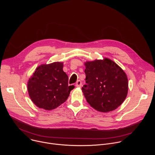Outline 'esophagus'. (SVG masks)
Segmentation results:
<instances>
[{"label":"esophagus","mask_w":155,"mask_h":155,"mask_svg":"<svg viewBox=\"0 0 155 155\" xmlns=\"http://www.w3.org/2000/svg\"><path fill=\"white\" fill-rule=\"evenodd\" d=\"M75 86L77 87H81V81L80 80H77V81L76 82Z\"/></svg>","instance_id":"obj_1"}]
</instances>
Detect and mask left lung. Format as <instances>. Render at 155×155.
<instances>
[{"mask_svg":"<svg viewBox=\"0 0 155 155\" xmlns=\"http://www.w3.org/2000/svg\"><path fill=\"white\" fill-rule=\"evenodd\" d=\"M86 83L81 90L92 107L102 112L112 111L124 101L128 80L124 72L107 58L85 63Z\"/></svg>","mask_w":155,"mask_h":155,"instance_id":"obj_1","label":"left lung"}]
</instances>
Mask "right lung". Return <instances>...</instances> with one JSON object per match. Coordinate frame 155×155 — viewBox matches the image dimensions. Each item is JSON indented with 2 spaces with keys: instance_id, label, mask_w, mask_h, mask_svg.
Masks as SVG:
<instances>
[{
  "instance_id": "1",
  "label": "right lung",
  "mask_w": 155,
  "mask_h": 155,
  "mask_svg": "<svg viewBox=\"0 0 155 155\" xmlns=\"http://www.w3.org/2000/svg\"><path fill=\"white\" fill-rule=\"evenodd\" d=\"M62 68L63 64L59 62L41 65L29 80V95L38 107L51 110L68 99L75 86H69L68 76Z\"/></svg>"
}]
</instances>
